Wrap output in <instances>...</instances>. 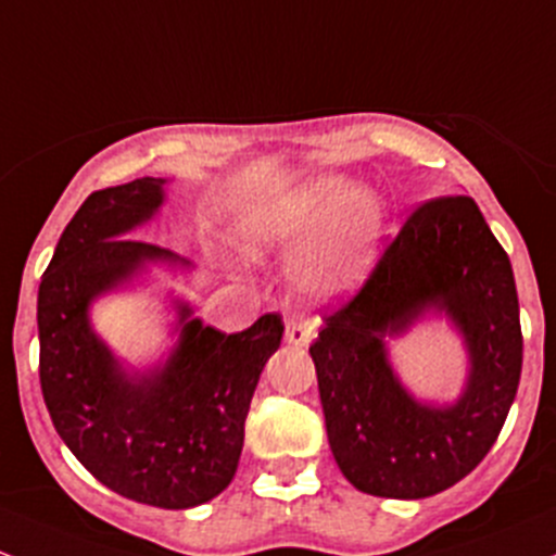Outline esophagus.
Segmentation results:
<instances>
[{
    "instance_id": "esophagus-1",
    "label": "esophagus",
    "mask_w": 556,
    "mask_h": 556,
    "mask_svg": "<svg viewBox=\"0 0 556 556\" xmlns=\"http://www.w3.org/2000/svg\"><path fill=\"white\" fill-rule=\"evenodd\" d=\"M314 336H317V323H312V319L306 317L288 319V327H285V338H288V343H293V346H308Z\"/></svg>"
}]
</instances>
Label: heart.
I'll return each instance as SVG.
<instances>
[{
  "instance_id": "obj_1",
  "label": "heart",
  "mask_w": 556,
  "mask_h": 556,
  "mask_svg": "<svg viewBox=\"0 0 556 556\" xmlns=\"http://www.w3.org/2000/svg\"><path fill=\"white\" fill-rule=\"evenodd\" d=\"M317 232L298 263L306 293L332 298L354 290L376 261L383 207L346 175H312L266 197L244 215L242 239L253 253H282Z\"/></svg>"
}]
</instances>
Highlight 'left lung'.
<instances>
[{
    "instance_id": "left-lung-1",
    "label": "left lung",
    "mask_w": 556,
    "mask_h": 556,
    "mask_svg": "<svg viewBox=\"0 0 556 556\" xmlns=\"http://www.w3.org/2000/svg\"><path fill=\"white\" fill-rule=\"evenodd\" d=\"M426 313L465 336L470 378L453 406H424L395 378L384 338ZM327 440L356 490L416 501L475 471L498 440L522 372V327L506 250L471 197L410 213L352 301L325 314L308 346Z\"/></svg>"
}]
</instances>
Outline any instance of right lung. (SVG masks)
<instances>
[{
	"instance_id": "right-lung-1",
	"label": "right lung",
	"mask_w": 556,
	"mask_h": 556,
	"mask_svg": "<svg viewBox=\"0 0 556 556\" xmlns=\"http://www.w3.org/2000/svg\"><path fill=\"white\" fill-rule=\"evenodd\" d=\"M165 184L138 178L92 191L61 233L39 285V383L52 426L98 482L138 504L191 509L229 488L250 400L285 325L279 314H263L226 336L178 301L180 336L165 365L122 367L87 312L146 263L191 266L127 237L154 218Z\"/></svg>"
}]
</instances>
